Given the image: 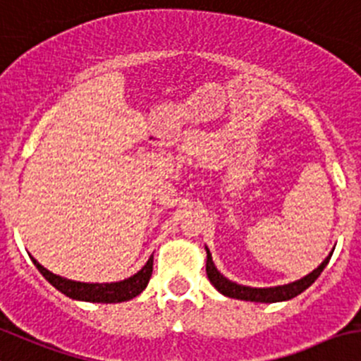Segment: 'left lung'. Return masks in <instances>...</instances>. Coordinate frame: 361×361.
<instances>
[{
	"label": "left lung",
	"instance_id": "8db88e82",
	"mask_svg": "<svg viewBox=\"0 0 361 361\" xmlns=\"http://www.w3.org/2000/svg\"><path fill=\"white\" fill-rule=\"evenodd\" d=\"M206 254H208V259H206V274H208L209 282L215 286L216 291L229 296V298L245 300V302H261V303L284 302V300H291L295 298V296H298L300 293H303L309 286H312L314 282H316V279L319 277L321 271H323L324 266L328 264V261H330L331 257L330 254L323 262H321L319 268H316L312 274L300 279V281L293 282V284L277 286V288H248V286L234 284V282H231L229 279L220 275V271L215 268V264H213L212 254H209L208 248H206Z\"/></svg>",
	"mask_w": 361,
	"mask_h": 361
}]
</instances>
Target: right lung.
Segmentation results:
<instances>
[{"label":"right lung","instance_id":"add662e5","mask_svg":"<svg viewBox=\"0 0 361 361\" xmlns=\"http://www.w3.org/2000/svg\"><path fill=\"white\" fill-rule=\"evenodd\" d=\"M31 261L35 262L38 271H40L58 291H61L63 295H66L68 298L73 300L97 303H120L135 298V296L141 295V293L145 291L153 271L152 255V257L148 259V262L145 264V268H142L141 271H137L135 275H132L130 279H125V281L121 282H113V284H84V282H73L68 281V279L59 277V275L51 274L49 269H45L44 266L38 264L33 257H31Z\"/></svg>","mask_w":361,"mask_h":361}]
</instances>
